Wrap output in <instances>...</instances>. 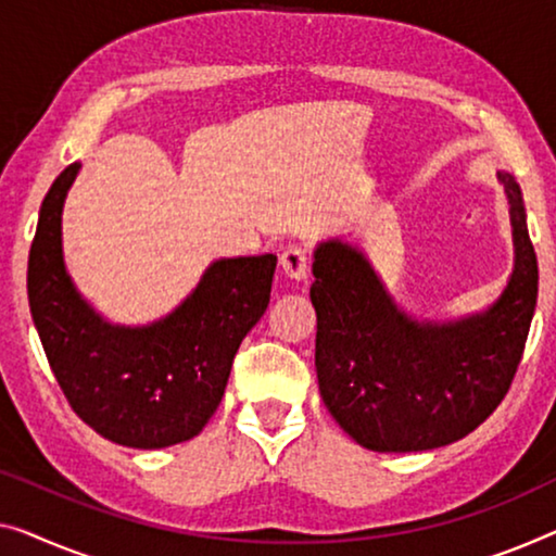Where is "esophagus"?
Returning a JSON list of instances; mask_svg holds the SVG:
<instances>
[{
  "mask_svg": "<svg viewBox=\"0 0 556 556\" xmlns=\"http://www.w3.org/2000/svg\"><path fill=\"white\" fill-rule=\"evenodd\" d=\"M279 267L289 279L304 281L306 275H309V254L302 247H287L279 256Z\"/></svg>",
  "mask_w": 556,
  "mask_h": 556,
  "instance_id": "esophagus-1",
  "label": "esophagus"
}]
</instances>
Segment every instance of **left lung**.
Returning <instances> with one entry per match:
<instances>
[{
    "mask_svg": "<svg viewBox=\"0 0 556 556\" xmlns=\"http://www.w3.org/2000/svg\"><path fill=\"white\" fill-rule=\"evenodd\" d=\"M509 202L515 267L502 294L459 319H419L389 294L357 244L314 250L319 394L337 425L371 452H427L482 425L515 379L536 306L540 269L525 199L496 172Z\"/></svg>",
    "mask_w": 556,
    "mask_h": 556,
    "instance_id": "left-lung-1",
    "label": "left lung"
}]
</instances>
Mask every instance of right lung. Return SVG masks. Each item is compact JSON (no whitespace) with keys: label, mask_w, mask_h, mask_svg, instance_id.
I'll return each mask as SVG.
<instances>
[{"label":"right lung","mask_w":556,"mask_h":556,"mask_svg":"<svg viewBox=\"0 0 556 556\" xmlns=\"http://www.w3.org/2000/svg\"><path fill=\"white\" fill-rule=\"evenodd\" d=\"M79 162L54 179L29 250L27 292L41 346L72 409L97 434L162 450L202 432L225 396L231 359L269 306L275 254L214 260L169 314L112 325L74 285L62 212Z\"/></svg>","instance_id":"right-lung-1"}]
</instances>
